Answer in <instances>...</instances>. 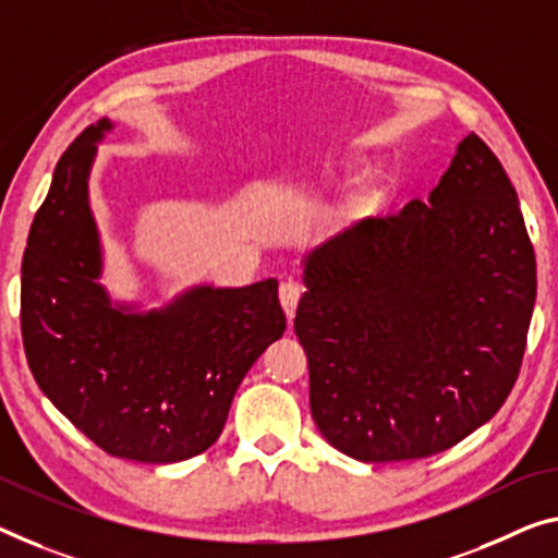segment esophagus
Listing matches in <instances>:
<instances>
[{
	"instance_id": "obj_1",
	"label": "esophagus",
	"mask_w": 558,
	"mask_h": 558,
	"mask_svg": "<svg viewBox=\"0 0 558 558\" xmlns=\"http://www.w3.org/2000/svg\"><path fill=\"white\" fill-rule=\"evenodd\" d=\"M299 299H302V284H299V281H294V279L281 281V287H279V302H281V308H284V314H287L289 322L294 319Z\"/></svg>"
}]
</instances>
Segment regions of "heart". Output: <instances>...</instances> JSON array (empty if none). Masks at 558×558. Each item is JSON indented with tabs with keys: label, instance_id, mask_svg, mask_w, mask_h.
Wrapping results in <instances>:
<instances>
[{
	"label": "heart",
	"instance_id": "obj_1",
	"mask_svg": "<svg viewBox=\"0 0 558 558\" xmlns=\"http://www.w3.org/2000/svg\"><path fill=\"white\" fill-rule=\"evenodd\" d=\"M366 196H368V194H364V199H366Z\"/></svg>",
	"mask_w": 558,
	"mask_h": 558
}]
</instances>
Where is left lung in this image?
Returning a JSON list of instances; mask_svg holds the SVG:
<instances>
[{
    "label": "left lung",
    "mask_w": 558,
    "mask_h": 558,
    "mask_svg": "<svg viewBox=\"0 0 558 558\" xmlns=\"http://www.w3.org/2000/svg\"><path fill=\"white\" fill-rule=\"evenodd\" d=\"M294 331L308 407L351 459H424L486 424L517 384L536 256L517 190L469 134L428 202L364 219L304 262Z\"/></svg>",
    "instance_id": "left-lung-1"
}]
</instances>
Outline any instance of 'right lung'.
Masks as SVG:
<instances>
[{
	"label": "right lung",
	"instance_id": "obj_1",
	"mask_svg": "<svg viewBox=\"0 0 558 558\" xmlns=\"http://www.w3.org/2000/svg\"><path fill=\"white\" fill-rule=\"evenodd\" d=\"M99 119L59 157L22 259V341L39 389L111 457L174 464L207 451L252 364L287 329L277 279L194 287L165 308L114 304L101 277L89 169Z\"/></svg>",
	"mask_w": 558,
	"mask_h": 558
}]
</instances>
